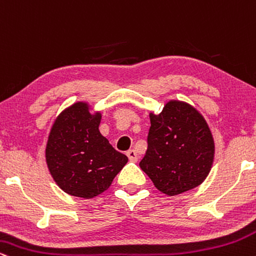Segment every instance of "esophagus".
Listing matches in <instances>:
<instances>
[{
    "label": "esophagus",
    "mask_w": 256,
    "mask_h": 256,
    "mask_svg": "<svg viewBox=\"0 0 256 256\" xmlns=\"http://www.w3.org/2000/svg\"><path fill=\"white\" fill-rule=\"evenodd\" d=\"M127 156H128L129 160H132V162H136L138 160V154H136V152L134 151V150H129V151H127Z\"/></svg>",
    "instance_id": "1"
}]
</instances>
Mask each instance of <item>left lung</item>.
Masks as SVG:
<instances>
[{
  "label": "left lung",
  "mask_w": 256,
  "mask_h": 256,
  "mask_svg": "<svg viewBox=\"0 0 256 256\" xmlns=\"http://www.w3.org/2000/svg\"><path fill=\"white\" fill-rule=\"evenodd\" d=\"M150 120L147 151L139 165L156 188L174 196L201 184L214 158L205 118L189 104L171 100Z\"/></svg>",
  "instance_id": "1"
}]
</instances>
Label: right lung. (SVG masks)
<instances>
[{
    "label": "right lung",
    "instance_id": "1",
    "mask_svg": "<svg viewBox=\"0 0 256 256\" xmlns=\"http://www.w3.org/2000/svg\"><path fill=\"white\" fill-rule=\"evenodd\" d=\"M102 115L90 112L86 103L62 111L49 134L45 158L49 171L63 192L91 199L103 193L128 157L116 151L99 132Z\"/></svg>",
    "mask_w": 256,
    "mask_h": 256
}]
</instances>
